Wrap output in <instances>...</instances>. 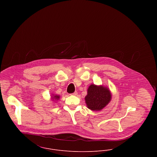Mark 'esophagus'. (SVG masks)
<instances>
[{"mask_svg": "<svg viewBox=\"0 0 157 157\" xmlns=\"http://www.w3.org/2000/svg\"><path fill=\"white\" fill-rule=\"evenodd\" d=\"M78 94V92H77V91H75L73 94H72V95H77Z\"/></svg>", "mask_w": 157, "mask_h": 157, "instance_id": "1", "label": "esophagus"}]
</instances>
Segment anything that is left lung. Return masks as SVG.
Masks as SVG:
<instances>
[{
  "instance_id": "1",
  "label": "left lung",
  "mask_w": 157,
  "mask_h": 157,
  "mask_svg": "<svg viewBox=\"0 0 157 157\" xmlns=\"http://www.w3.org/2000/svg\"><path fill=\"white\" fill-rule=\"evenodd\" d=\"M111 93L107 87L92 84L85 99L88 108L98 111L103 109L111 101Z\"/></svg>"
}]
</instances>
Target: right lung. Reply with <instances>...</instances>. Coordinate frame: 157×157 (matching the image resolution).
<instances>
[{"mask_svg":"<svg viewBox=\"0 0 157 157\" xmlns=\"http://www.w3.org/2000/svg\"><path fill=\"white\" fill-rule=\"evenodd\" d=\"M60 98V95H55L53 97H52V99L53 100H58Z\"/></svg>","mask_w":157,"mask_h":157,"instance_id":"right-lung-1","label":"right lung"}]
</instances>
